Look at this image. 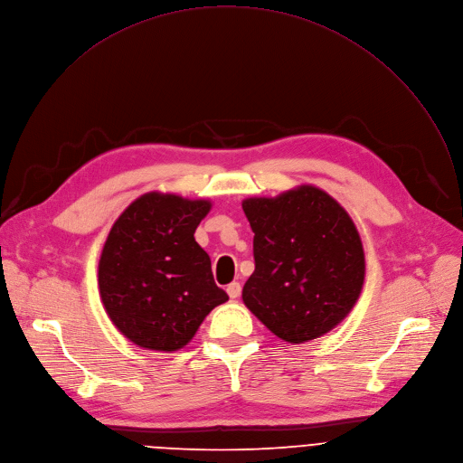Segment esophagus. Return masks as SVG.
<instances>
[{
    "label": "esophagus",
    "instance_id": "obj_1",
    "mask_svg": "<svg viewBox=\"0 0 463 463\" xmlns=\"http://www.w3.org/2000/svg\"><path fill=\"white\" fill-rule=\"evenodd\" d=\"M241 290H242V288H241L239 283H232V285H228V288H226L230 299H237V298L241 296Z\"/></svg>",
    "mask_w": 463,
    "mask_h": 463
}]
</instances>
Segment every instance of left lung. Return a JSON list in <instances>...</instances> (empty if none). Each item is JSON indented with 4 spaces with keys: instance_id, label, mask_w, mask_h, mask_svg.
Listing matches in <instances>:
<instances>
[{
    "instance_id": "obj_1",
    "label": "left lung",
    "mask_w": 463,
    "mask_h": 463,
    "mask_svg": "<svg viewBox=\"0 0 463 463\" xmlns=\"http://www.w3.org/2000/svg\"><path fill=\"white\" fill-rule=\"evenodd\" d=\"M242 210L255 233V269L242 288L248 310L294 345L335 328L364 281L361 237L345 208L303 184L273 199H244Z\"/></svg>"
}]
</instances>
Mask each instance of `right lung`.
Here are the masks:
<instances>
[{"instance_id":"right-lung-1","label":"right lung","mask_w":463,"mask_h":463,"mask_svg":"<svg viewBox=\"0 0 463 463\" xmlns=\"http://www.w3.org/2000/svg\"><path fill=\"white\" fill-rule=\"evenodd\" d=\"M212 203L151 192L113 224L99 262V288L113 325L135 345L175 352L228 301L194 233Z\"/></svg>"}]
</instances>
